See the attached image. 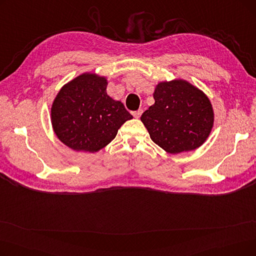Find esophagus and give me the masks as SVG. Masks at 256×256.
<instances>
[{
  "label": "esophagus",
  "mask_w": 256,
  "mask_h": 256,
  "mask_svg": "<svg viewBox=\"0 0 256 256\" xmlns=\"http://www.w3.org/2000/svg\"><path fill=\"white\" fill-rule=\"evenodd\" d=\"M142 109H139V110H137V111H135V112H132V116L135 117V118H139L140 116H141V114H142Z\"/></svg>",
  "instance_id": "obj_1"
}]
</instances>
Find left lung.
Instances as JSON below:
<instances>
[{
    "label": "left lung",
    "instance_id": "8db88e82",
    "mask_svg": "<svg viewBox=\"0 0 256 256\" xmlns=\"http://www.w3.org/2000/svg\"><path fill=\"white\" fill-rule=\"evenodd\" d=\"M154 98L141 121L156 144L167 152L180 154L204 143L214 124V112L202 91L176 80L158 84Z\"/></svg>",
    "mask_w": 256,
    "mask_h": 256
}]
</instances>
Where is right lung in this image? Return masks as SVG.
Listing matches in <instances>:
<instances>
[{
	"label": "right lung",
	"mask_w": 256,
	"mask_h": 256,
	"mask_svg": "<svg viewBox=\"0 0 256 256\" xmlns=\"http://www.w3.org/2000/svg\"><path fill=\"white\" fill-rule=\"evenodd\" d=\"M106 80L80 74L66 84L52 106V124L59 140L72 150L96 152L109 144L126 120L124 104L106 94Z\"/></svg>",
	"instance_id": "obj_1"
}]
</instances>
